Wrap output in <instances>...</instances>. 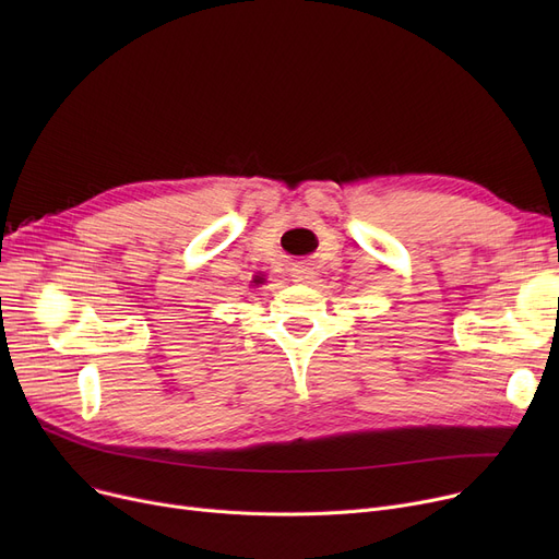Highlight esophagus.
I'll return each instance as SVG.
<instances>
[{"label": "esophagus", "mask_w": 559, "mask_h": 559, "mask_svg": "<svg viewBox=\"0 0 559 559\" xmlns=\"http://www.w3.org/2000/svg\"><path fill=\"white\" fill-rule=\"evenodd\" d=\"M317 270L312 267V262L308 260H301V262H295L292 264V281L295 283H301V285H312L317 281Z\"/></svg>", "instance_id": "esophagus-1"}]
</instances>
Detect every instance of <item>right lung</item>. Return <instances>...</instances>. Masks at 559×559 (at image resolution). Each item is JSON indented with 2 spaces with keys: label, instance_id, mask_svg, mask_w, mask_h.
<instances>
[{
  "label": "right lung",
  "instance_id": "right-lung-1",
  "mask_svg": "<svg viewBox=\"0 0 559 559\" xmlns=\"http://www.w3.org/2000/svg\"><path fill=\"white\" fill-rule=\"evenodd\" d=\"M253 283H255V285H258V283H264V278H260V276H255V278H253Z\"/></svg>",
  "mask_w": 559,
  "mask_h": 559
}]
</instances>
